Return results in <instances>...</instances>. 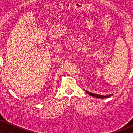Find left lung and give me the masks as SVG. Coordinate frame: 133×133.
Masks as SVG:
<instances>
[{"instance_id":"1","label":"left lung","mask_w":133,"mask_h":133,"mask_svg":"<svg viewBox=\"0 0 133 133\" xmlns=\"http://www.w3.org/2000/svg\"><path fill=\"white\" fill-rule=\"evenodd\" d=\"M86 93H88V94H89L90 96H92L93 97H95L96 98H101V99H104V98H109L110 97L111 95H107V96H101V95H97V94H92V93L86 91Z\"/></svg>"}]
</instances>
